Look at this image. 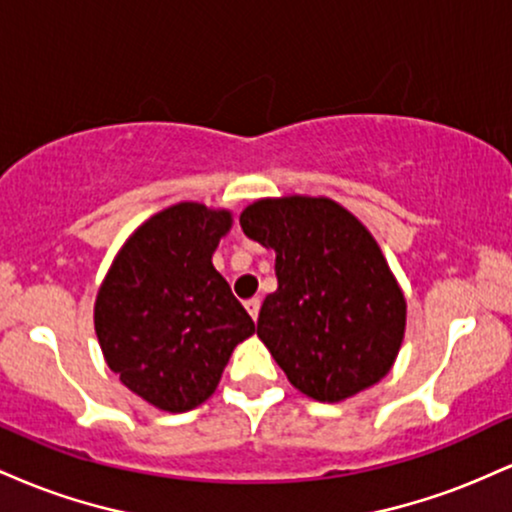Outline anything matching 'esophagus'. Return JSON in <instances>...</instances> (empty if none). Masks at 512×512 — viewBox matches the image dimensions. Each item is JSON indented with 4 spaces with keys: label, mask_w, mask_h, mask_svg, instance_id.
I'll return each mask as SVG.
<instances>
[{
    "label": "esophagus",
    "mask_w": 512,
    "mask_h": 512,
    "mask_svg": "<svg viewBox=\"0 0 512 512\" xmlns=\"http://www.w3.org/2000/svg\"><path fill=\"white\" fill-rule=\"evenodd\" d=\"M260 305H262L260 298H250V301H245V310H248L252 320H257V315H260Z\"/></svg>",
    "instance_id": "1"
}]
</instances>
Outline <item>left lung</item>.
Segmentation results:
<instances>
[{
  "instance_id": "8db88e82",
  "label": "left lung",
  "mask_w": 512,
  "mask_h": 512,
  "mask_svg": "<svg viewBox=\"0 0 512 512\" xmlns=\"http://www.w3.org/2000/svg\"><path fill=\"white\" fill-rule=\"evenodd\" d=\"M243 233L276 252V286L257 337L289 383L317 402H342L390 373L407 301L370 231L327 197L257 199Z\"/></svg>"
}]
</instances>
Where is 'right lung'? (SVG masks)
Returning <instances> with one entry per match:
<instances>
[{
    "instance_id": "obj_1",
    "label": "right lung",
    "mask_w": 512,
    "mask_h": 512,
    "mask_svg": "<svg viewBox=\"0 0 512 512\" xmlns=\"http://www.w3.org/2000/svg\"><path fill=\"white\" fill-rule=\"evenodd\" d=\"M226 209L180 202L144 221L105 274L93 308L105 363L144 402L180 414L214 395L255 322L211 264Z\"/></svg>"
}]
</instances>
